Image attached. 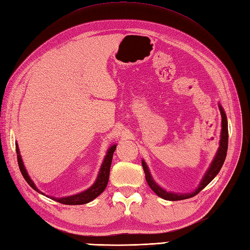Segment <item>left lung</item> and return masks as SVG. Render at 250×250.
Wrapping results in <instances>:
<instances>
[{
  "mask_svg": "<svg viewBox=\"0 0 250 250\" xmlns=\"http://www.w3.org/2000/svg\"><path fill=\"white\" fill-rule=\"evenodd\" d=\"M218 106H219L220 114H221V131H220L219 146H218L217 152H216L215 156L212 160V163H210V165H209L208 169L207 170V172H205V174L203 175L200 183H199V185L195 190L191 192H185V193L167 191L165 188L159 186L157 183L154 181L146 163L142 159V167L144 170V173H146V180L147 182L148 186L151 187V189L155 193H156L158 197L165 199V200H169V201L184 200V199L191 198L193 196H196L197 193L200 192L205 186H208L209 183L213 181L214 177L218 174V172L220 171L221 167H223V165L225 163V159L227 156V151H228V121H227V115H226L224 108L221 107L220 104H218Z\"/></svg>",
  "mask_w": 250,
  "mask_h": 250,
  "instance_id": "left-lung-1",
  "label": "left lung"
}]
</instances>
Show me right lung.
Returning <instances> with one entry per match:
<instances>
[{"label":"right lung","instance_id":"add662e5","mask_svg":"<svg viewBox=\"0 0 250 250\" xmlns=\"http://www.w3.org/2000/svg\"><path fill=\"white\" fill-rule=\"evenodd\" d=\"M115 148H116V144H113V146H111L108 148L106 155H104V158L103 160L101 168H99V171H98V174H97V177H96L95 182H94V184L91 187H88L86 190L76 193V195L67 196V197L57 198V197H52L51 196L50 198H51L52 200H54V201L60 202V203H63V204H67V205L85 204V203H88V202L93 201L94 199L97 198L99 195H101L102 192H104V189H106L107 184H108V181H109V173H110L111 163H112V157H113V153L115 151ZM16 152H17V158H18L19 168H20V171H21L22 175H23V177H24V180L27 182V184H29L33 188V189L45 196V193L38 189V188L35 185V183L32 181L29 173H27V171L25 169V166L23 164V160H22V157H21L20 151H19L18 143H17V142H16Z\"/></svg>","mask_w":250,"mask_h":250}]
</instances>
